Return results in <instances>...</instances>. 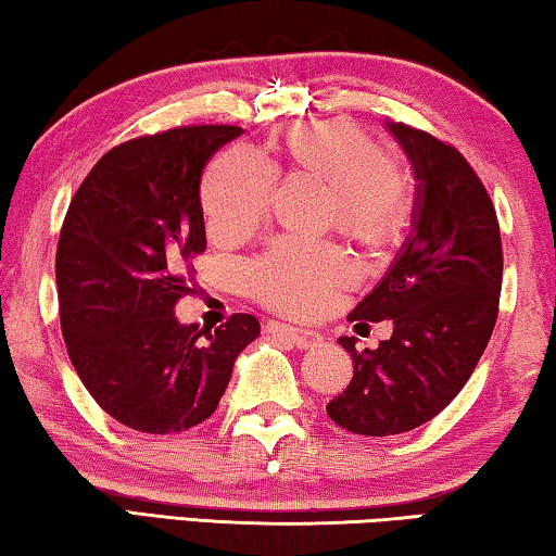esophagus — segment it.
Returning a JSON list of instances; mask_svg holds the SVG:
<instances>
[{
  "mask_svg": "<svg viewBox=\"0 0 556 556\" xmlns=\"http://www.w3.org/2000/svg\"><path fill=\"white\" fill-rule=\"evenodd\" d=\"M267 331L271 336L285 338V341H289L291 345H296L299 351H308V348L321 345V336L316 331H308V328H296L287 324H267Z\"/></svg>",
  "mask_w": 556,
  "mask_h": 556,
  "instance_id": "1",
  "label": "esophagus"
}]
</instances>
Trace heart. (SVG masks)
<instances>
[{"label":"heart","mask_w":556,"mask_h":556,"mask_svg":"<svg viewBox=\"0 0 556 556\" xmlns=\"http://www.w3.org/2000/svg\"><path fill=\"white\" fill-rule=\"evenodd\" d=\"M289 172L328 186L331 218L368 248L397 242L412 215V193L378 139L348 119L291 127L279 142ZM275 166L248 147H232L203 178V213L215 238L238 240L265 220ZM355 279L353 260L333 242L281 238L242 269L244 289L285 314H316L336 289Z\"/></svg>","instance_id":"heart-1"}]
</instances>
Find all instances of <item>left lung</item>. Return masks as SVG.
I'll list each match as a JSON object with an SVG mask.
<instances>
[{
    "label": "left lung",
    "mask_w": 556,
    "mask_h": 556,
    "mask_svg": "<svg viewBox=\"0 0 556 556\" xmlns=\"http://www.w3.org/2000/svg\"><path fill=\"white\" fill-rule=\"evenodd\" d=\"M412 162V232L388 275L348 316L392 321L375 351H355L353 380L326 404L338 427L363 437L404 434L446 407L468 382L497 318L503 244L481 178L458 149L402 122H388Z\"/></svg>",
    "instance_id": "obj_1"
}]
</instances>
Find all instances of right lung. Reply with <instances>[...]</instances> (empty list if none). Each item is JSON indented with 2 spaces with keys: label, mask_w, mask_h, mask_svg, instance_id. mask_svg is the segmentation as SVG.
<instances>
[{
  "label": "right lung",
  "mask_w": 556,
  "mask_h": 556,
  "mask_svg": "<svg viewBox=\"0 0 556 556\" xmlns=\"http://www.w3.org/2000/svg\"><path fill=\"white\" fill-rule=\"evenodd\" d=\"M240 127L199 125L129 139L100 159L65 213L55 285L65 348L102 409L129 429L176 434L218 407L260 321L205 333L178 324L191 260L205 250L201 176Z\"/></svg>",
  "instance_id": "obj_1"
}]
</instances>
